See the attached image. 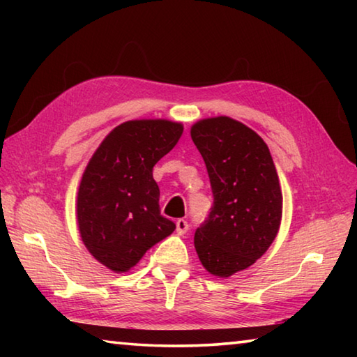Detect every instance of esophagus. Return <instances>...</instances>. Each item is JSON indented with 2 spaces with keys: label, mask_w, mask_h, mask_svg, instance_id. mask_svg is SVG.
<instances>
[{
  "label": "esophagus",
  "mask_w": 357,
  "mask_h": 357,
  "mask_svg": "<svg viewBox=\"0 0 357 357\" xmlns=\"http://www.w3.org/2000/svg\"><path fill=\"white\" fill-rule=\"evenodd\" d=\"M189 231V222L184 220V219H179L176 222V233L178 234H185Z\"/></svg>",
  "instance_id": "esophagus-1"
}]
</instances>
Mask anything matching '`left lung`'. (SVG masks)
<instances>
[{
    "mask_svg": "<svg viewBox=\"0 0 357 357\" xmlns=\"http://www.w3.org/2000/svg\"><path fill=\"white\" fill-rule=\"evenodd\" d=\"M190 137L206 164L214 195L193 244L208 273L229 277L261 258L279 233V176L268 144L236 119H202L192 126Z\"/></svg>",
    "mask_w": 357,
    "mask_h": 357,
    "instance_id": "8db88e82",
    "label": "left lung"
}]
</instances>
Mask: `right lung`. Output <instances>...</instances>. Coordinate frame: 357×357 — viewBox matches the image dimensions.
Segmentation results:
<instances>
[{
    "mask_svg": "<svg viewBox=\"0 0 357 357\" xmlns=\"http://www.w3.org/2000/svg\"><path fill=\"white\" fill-rule=\"evenodd\" d=\"M183 124L134 119L114 128L80 181L77 222L88 252L113 273H128L176 225L160 214L153 168L183 135Z\"/></svg>",
    "mask_w": 357,
    "mask_h": 357,
    "instance_id": "1",
    "label": "right lung"
}]
</instances>
